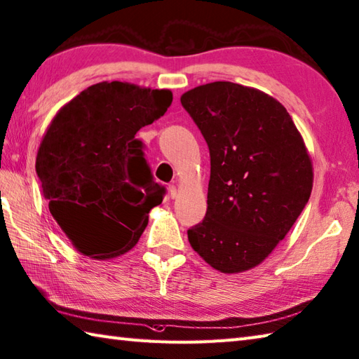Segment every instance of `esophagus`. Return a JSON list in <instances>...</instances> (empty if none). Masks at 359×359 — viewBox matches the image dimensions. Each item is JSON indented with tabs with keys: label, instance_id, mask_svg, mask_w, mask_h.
I'll return each mask as SVG.
<instances>
[{
	"label": "esophagus",
	"instance_id": "1",
	"mask_svg": "<svg viewBox=\"0 0 359 359\" xmlns=\"http://www.w3.org/2000/svg\"><path fill=\"white\" fill-rule=\"evenodd\" d=\"M168 191H170V198H171V199H175V198H177V188H175V185H174V184L168 185Z\"/></svg>",
	"mask_w": 359,
	"mask_h": 359
}]
</instances>
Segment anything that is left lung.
Instances as JSON below:
<instances>
[{
    "label": "left lung",
    "instance_id": "left-lung-1",
    "mask_svg": "<svg viewBox=\"0 0 359 359\" xmlns=\"http://www.w3.org/2000/svg\"><path fill=\"white\" fill-rule=\"evenodd\" d=\"M180 102L210 151L207 213L188 229V241L217 271H248L283 240L310 199L305 143L283 105L255 88L212 82Z\"/></svg>",
    "mask_w": 359,
    "mask_h": 359
}]
</instances>
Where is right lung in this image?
<instances>
[{"label":"right lung","mask_w":359,"mask_h":359,"mask_svg":"<svg viewBox=\"0 0 359 359\" xmlns=\"http://www.w3.org/2000/svg\"><path fill=\"white\" fill-rule=\"evenodd\" d=\"M170 90L101 82L81 91L49 124L35 161L49 212L81 254L130 250L166 188L152 177L135 133L165 115Z\"/></svg>","instance_id":"right-lung-1"}]
</instances>
